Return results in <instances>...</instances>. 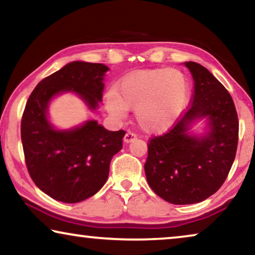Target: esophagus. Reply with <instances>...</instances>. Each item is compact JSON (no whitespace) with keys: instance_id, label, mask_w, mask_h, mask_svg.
<instances>
[{"instance_id":"34e87169","label":"esophagus","mask_w":255,"mask_h":255,"mask_svg":"<svg viewBox=\"0 0 255 255\" xmlns=\"http://www.w3.org/2000/svg\"><path fill=\"white\" fill-rule=\"evenodd\" d=\"M134 139H137V135H135L134 133H132V132H128V133H125L124 135V142H127V144H128V142L133 141Z\"/></svg>"}]
</instances>
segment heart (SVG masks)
<instances>
[{
    "label": "heart",
    "mask_w": 255,
    "mask_h": 255,
    "mask_svg": "<svg viewBox=\"0 0 255 255\" xmlns=\"http://www.w3.org/2000/svg\"><path fill=\"white\" fill-rule=\"evenodd\" d=\"M187 76L175 68H155L134 73L107 94L106 106L116 118L135 110L139 128L147 133L166 131L181 116L189 101Z\"/></svg>",
    "instance_id": "1"
}]
</instances>
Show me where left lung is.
Returning <instances> with one entry per match:
<instances>
[{"instance_id": "1", "label": "left lung", "mask_w": 255, "mask_h": 255, "mask_svg": "<svg viewBox=\"0 0 255 255\" xmlns=\"http://www.w3.org/2000/svg\"><path fill=\"white\" fill-rule=\"evenodd\" d=\"M194 79L188 110L166 134L148 144L145 174L148 186L172 204H194L215 194L228 177L238 145L239 123L225 87L203 66L184 62ZM206 122L203 134L191 128Z\"/></svg>"}]
</instances>
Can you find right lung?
I'll return each instance as SVG.
<instances>
[{
  "label": "right lung",
  "instance_id": "1",
  "mask_svg": "<svg viewBox=\"0 0 255 255\" xmlns=\"http://www.w3.org/2000/svg\"><path fill=\"white\" fill-rule=\"evenodd\" d=\"M103 64L72 61L38 83L27 100L20 137L31 179L39 189L64 203L95 195L107 182L110 161L122 149L125 131H109L97 121L60 130L51 123L52 100L72 93L90 111L102 102Z\"/></svg>",
  "mask_w": 255,
  "mask_h": 255
}]
</instances>
